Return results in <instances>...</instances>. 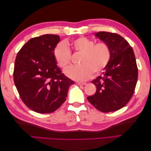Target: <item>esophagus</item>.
<instances>
[{"instance_id":"34e87169","label":"esophagus","mask_w":151,"mask_h":151,"mask_svg":"<svg viewBox=\"0 0 151 151\" xmlns=\"http://www.w3.org/2000/svg\"><path fill=\"white\" fill-rule=\"evenodd\" d=\"M76 84L78 85H86V83H81V82H77Z\"/></svg>"}]
</instances>
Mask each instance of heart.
I'll return each mask as SVG.
<instances>
[{"instance_id":"obj_1","label":"heart","mask_w":151,"mask_h":151,"mask_svg":"<svg viewBox=\"0 0 151 151\" xmlns=\"http://www.w3.org/2000/svg\"><path fill=\"white\" fill-rule=\"evenodd\" d=\"M67 45L76 52L81 53L79 65H71L64 70L65 75L71 79L79 81L88 80L93 73L97 75L103 71L110 60L111 50L106 43L95 44L93 40L80 37L72 41L70 44L62 42L57 45L54 55L60 67L65 68L70 62L71 52Z\"/></svg>"}]
</instances>
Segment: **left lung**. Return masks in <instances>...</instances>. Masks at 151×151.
Listing matches in <instances>:
<instances>
[{"instance_id":"left-lung-1","label":"left lung","mask_w":151,"mask_h":151,"mask_svg":"<svg viewBox=\"0 0 151 151\" xmlns=\"http://www.w3.org/2000/svg\"><path fill=\"white\" fill-rule=\"evenodd\" d=\"M96 37L106 43L111 50V58L102 76L92 81L96 93L88 101L104 113L118 110L129 103L138 78V68L133 49L120 35L100 31Z\"/></svg>"}]
</instances>
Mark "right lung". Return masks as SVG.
Segmentation results:
<instances>
[{"label": "right lung", "mask_w": 151, "mask_h": 151, "mask_svg": "<svg viewBox=\"0 0 151 151\" xmlns=\"http://www.w3.org/2000/svg\"><path fill=\"white\" fill-rule=\"evenodd\" d=\"M60 36L43 35L31 38L18 52L14 81L23 103L39 113L55 111L64 103L74 82L57 66L54 50Z\"/></svg>", "instance_id": "obj_1"}]
</instances>
